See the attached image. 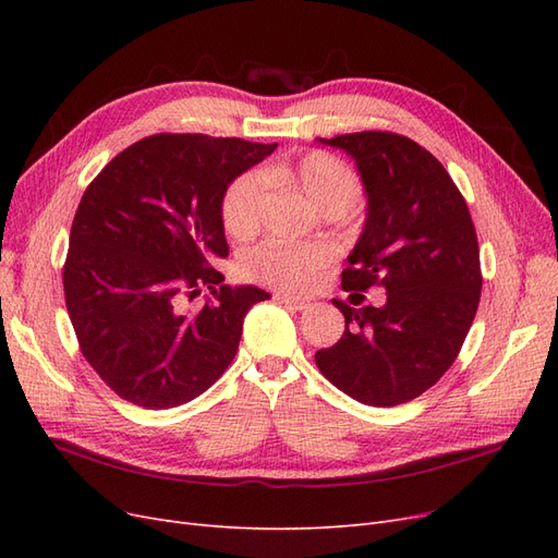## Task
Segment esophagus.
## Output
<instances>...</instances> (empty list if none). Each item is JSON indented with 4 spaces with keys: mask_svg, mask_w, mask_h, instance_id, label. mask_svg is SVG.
<instances>
[{
    "mask_svg": "<svg viewBox=\"0 0 558 558\" xmlns=\"http://www.w3.org/2000/svg\"><path fill=\"white\" fill-rule=\"evenodd\" d=\"M275 300H277V302H281V305H286V307L295 310V312H302V310H307V307H310V302L300 300V298H291V295H286V293H277V295H275Z\"/></svg>",
    "mask_w": 558,
    "mask_h": 558,
    "instance_id": "34e87169",
    "label": "esophagus"
}]
</instances>
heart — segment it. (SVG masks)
Wrapping results in <instances>:
<instances>
[{
  "instance_id": "1",
  "label": "heart",
  "mask_w": 558,
  "mask_h": 558,
  "mask_svg": "<svg viewBox=\"0 0 558 558\" xmlns=\"http://www.w3.org/2000/svg\"><path fill=\"white\" fill-rule=\"evenodd\" d=\"M267 181L293 183L318 209L340 214L359 197L361 183L351 167L328 150H310L293 162L269 165L265 172H246L223 197V226L234 240H251L260 230L267 197ZM330 265V248L320 244H295L267 240L253 248L244 269L251 279L275 286L286 293L312 289Z\"/></svg>"
}]
</instances>
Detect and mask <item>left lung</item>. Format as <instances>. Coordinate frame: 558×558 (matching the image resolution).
Returning a JSON list of instances; mask_svg holds the SVG:
<instances>
[{
  "label": "left lung",
  "mask_w": 558,
  "mask_h": 558,
  "mask_svg": "<svg viewBox=\"0 0 558 558\" xmlns=\"http://www.w3.org/2000/svg\"><path fill=\"white\" fill-rule=\"evenodd\" d=\"M320 144L356 160L365 223L342 272L344 291H386L381 307L340 300L344 335L316 351L340 391L373 408L414 400L459 356L477 314V234L442 162L393 132H353Z\"/></svg>",
  "instance_id": "1"
}]
</instances>
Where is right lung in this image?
<instances>
[{
	"instance_id": "right-lung-1",
	"label": "right lung",
	"mask_w": 558,
	"mask_h": 558,
	"mask_svg": "<svg viewBox=\"0 0 558 558\" xmlns=\"http://www.w3.org/2000/svg\"><path fill=\"white\" fill-rule=\"evenodd\" d=\"M277 144L154 134L118 154L76 209L62 283L83 356L113 393L144 410L191 402L221 377L244 316L269 298L230 286L228 185ZM202 288L197 313L182 307Z\"/></svg>"
}]
</instances>
